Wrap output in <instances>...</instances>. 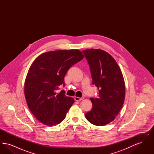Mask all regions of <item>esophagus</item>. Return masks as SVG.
Listing matches in <instances>:
<instances>
[{"label":"esophagus","mask_w":154,"mask_h":154,"mask_svg":"<svg viewBox=\"0 0 154 154\" xmlns=\"http://www.w3.org/2000/svg\"><path fill=\"white\" fill-rule=\"evenodd\" d=\"M74 99H75V100H76V101H80V100H83L84 99V97H74Z\"/></svg>","instance_id":"34e87169"}]
</instances>
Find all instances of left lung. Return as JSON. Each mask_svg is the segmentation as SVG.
Wrapping results in <instances>:
<instances>
[{
    "label": "left lung",
    "instance_id": "left-lung-1",
    "mask_svg": "<svg viewBox=\"0 0 154 154\" xmlns=\"http://www.w3.org/2000/svg\"><path fill=\"white\" fill-rule=\"evenodd\" d=\"M88 61L92 84L98 89L97 97L90 99L92 108L85 114L92 124L104 126L112 122L122 107L125 97L124 79L117 63L102 50L82 51Z\"/></svg>",
    "mask_w": 154,
    "mask_h": 154
}]
</instances>
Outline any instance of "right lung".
I'll return each instance as SVG.
<instances>
[{
	"mask_svg": "<svg viewBox=\"0 0 154 154\" xmlns=\"http://www.w3.org/2000/svg\"><path fill=\"white\" fill-rule=\"evenodd\" d=\"M84 58L78 50L47 52L37 58L30 67L25 82L24 92L28 106L37 119L48 126L59 124L74 102L58 92L65 85L64 77L70 67Z\"/></svg>",
	"mask_w": 154,
	"mask_h": 154,
	"instance_id": "obj_1",
	"label": "right lung"
}]
</instances>
